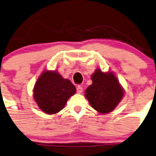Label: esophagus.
Masks as SVG:
<instances>
[{
    "instance_id": "34e87169",
    "label": "esophagus",
    "mask_w": 156,
    "mask_h": 156,
    "mask_svg": "<svg viewBox=\"0 0 156 156\" xmlns=\"http://www.w3.org/2000/svg\"><path fill=\"white\" fill-rule=\"evenodd\" d=\"M76 89H77V93H82V92H83V88H82V87L80 86V85H79V86L77 87Z\"/></svg>"
}]
</instances>
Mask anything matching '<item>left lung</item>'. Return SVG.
<instances>
[{"mask_svg":"<svg viewBox=\"0 0 156 156\" xmlns=\"http://www.w3.org/2000/svg\"><path fill=\"white\" fill-rule=\"evenodd\" d=\"M91 79L93 83L84 95L91 107L102 114L112 111L124 96V90L117 78L111 72L103 73L97 69Z\"/></svg>","mask_w":156,"mask_h":156,"instance_id":"obj_1","label":"left lung"}]
</instances>
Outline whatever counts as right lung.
Returning a JSON list of instances; mask_svg holds the SVG:
<instances>
[{
	"label": "right lung",
	"mask_w": 156,
	"mask_h": 156,
	"mask_svg": "<svg viewBox=\"0 0 156 156\" xmlns=\"http://www.w3.org/2000/svg\"><path fill=\"white\" fill-rule=\"evenodd\" d=\"M76 92L75 87L57 71L45 70L34 88V98L39 108L48 114H55L65 107L67 100Z\"/></svg>",
	"instance_id": "1"
}]
</instances>
